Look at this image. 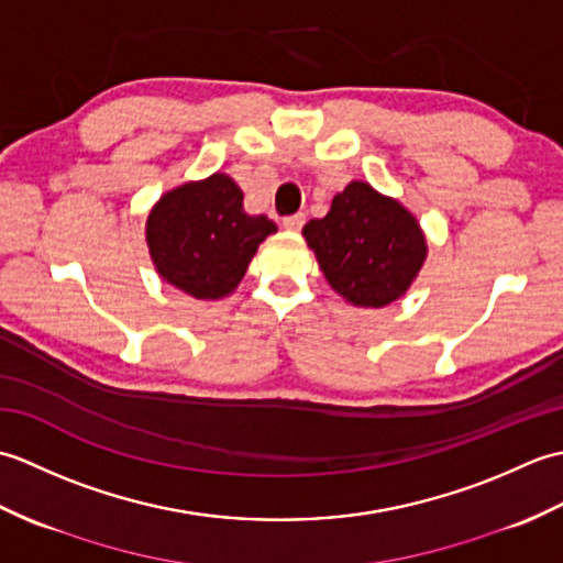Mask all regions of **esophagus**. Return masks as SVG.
Returning <instances> with one entry per match:
<instances>
[{"label":"esophagus","instance_id":"obj_1","mask_svg":"<svg viewBox=\"0 0 563 563\" xmlns=\"http://www.w3.org/2000/svg\"><path fill=\"white\" fill-rule=\"evenodd\" d=\"M302 224H305V212L288 214V218L283 220V227H285V230H288V232H300Z\"/></svg>","mask_w":563,"mask_h":563}]
</instances>
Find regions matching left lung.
<instances>
[{
  "label": "left lung",
  "instance_id": "8db88e82",
  "mask_svg": "<svg viewBox=\"0 0 563 563\" xmlns=\"http://www.w3.org/2000/svg\"><path fill=\"white\" fill-rule=\"evenodd\" d=\"M302 234L331 288L357 307L377 309L397 300L426 258L413 214L363 181L345 186L327 218L309 220Z\"/></svg>",
  "mask_w": 563,
  "mask_h": 563
}]
</instances>
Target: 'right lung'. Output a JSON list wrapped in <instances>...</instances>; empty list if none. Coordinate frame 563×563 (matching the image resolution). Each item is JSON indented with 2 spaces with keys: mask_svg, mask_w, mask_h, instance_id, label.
<instances>
[{
  "mask_svg": "<svg viewBox=\"0 0 563 563\" xmlns=\"http://www.w3.org/2000/svg\"><path fill=\"white\" fill-rule=\"evenodd\" d=\"M244 194L224 174L169 190L147 218V244L159 275L196 300L230 295L258 244L275 232L266 214H246Z\"/></svg>",
  "mask_w": 563,
  "mask_h": 563,
  "instance_id": "obj_1",
  "label": "right lung"
}]
</instances>
